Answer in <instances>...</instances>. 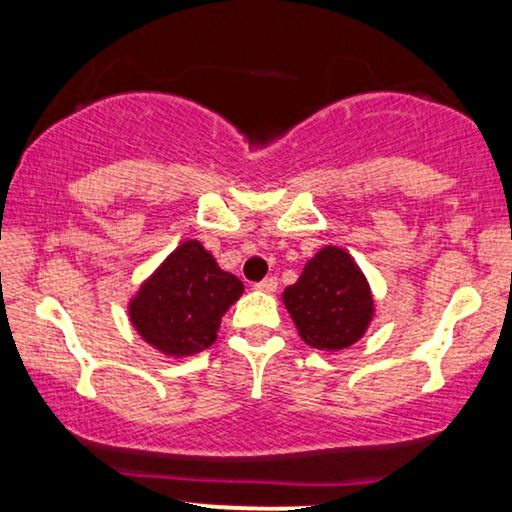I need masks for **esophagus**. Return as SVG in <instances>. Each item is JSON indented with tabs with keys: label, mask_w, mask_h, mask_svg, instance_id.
I'll return each mask as SVG.
<instances>
[{
	"label": "esophagus",
	"mask_w": 512,
	"mask_h": 512,
	"mask_svg": "<svg viewBox=\"0 0 512 512\" xmlns=\"http://www.w3.org/2000/svg\"><path fill=\"white\" fill-rule=\"evenodd\" d=\"M256 291H265V293H272L277 291V277H265L263 282H256L254 284Z\"/></svg>",
	"instance_id": "34e87169"
}]
</instances>
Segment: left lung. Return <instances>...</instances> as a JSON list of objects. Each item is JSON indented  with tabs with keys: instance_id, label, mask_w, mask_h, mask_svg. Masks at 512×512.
I'll return each instance as SVG.
<instances>
[{
	"instance_id": "left-lung-1",
	"label": "left lung",
	"mask_w": 512,
	"mask_h": 512,
	"mask_svg": "<svg viewBox=\"0 0 512 512\" xmlns=\"http://www.w3.org/2000/svg\"><path fill=\"white\" fill-rule=\"evenodd\" d=\"M282 298L300 338L317 349L354 345L373 317L366 277L335 247L321 249Z\"/></svg>"
}]
</instances>
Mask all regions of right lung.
Returning a JSON list of instances; mask_svg holds the SVG:
<instances>
[{"instance_id":"obj_1","label":"right lung","mask_w":512,"mask_h":512,"mask_svg":"<svg viewBox=\"0 0 512 512\" xmlns=\"http://www.w3.org/2000/svg\"><path fill=\"white\" fill-rule=\"evenodd\" d=\"M244 286L216 265L200 242H184L130 303L132 324L170 356H188L216 340L221 317Z\"/></svg>"}]
</instances>
